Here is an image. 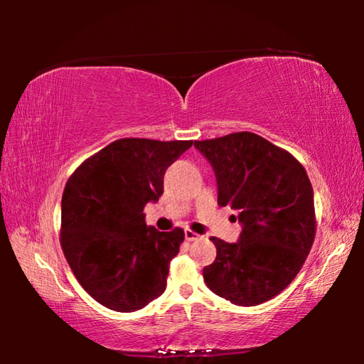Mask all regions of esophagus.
I'll list each match as a JSON object with an SVG mask.
<instances>
[{
	"label": "esophagus",
	"mask_w": 364,
	"mask_h": 364,
	"mask_svg": "<svg viewBox=\"0 0 364 364\" xmlns=\"http://www.w3.org/2000/svg\"><path fill=\"white\" fill-rule=\"evenodd\" d=\"M184 237H186V241L193 242V241H197V239H200V234H197L191 230H184Z\"/></svg>",
	"instance_id": "obj_1"
}]
</instances>
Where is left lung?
Wrapping results in <instances>:
<instances>
[{
	"label": "left lung",
	"instance_id": "obj_1",
	"mask_svg": "<svg viewBox=\"0 0 364 364\" xmlns=\"http://www.w3.org/2000/svg\"><path fill=\"white\" fill-rule=\"evenodd\" d=\"M217 176L218 205L242 225L237 242L210 237L217 258L204 268L213 294L255 306L291 284L315 241L313 188L292 154L250 132L194 141Z\"/></svg>",
	"mask_w": 364,
	"mask_h": 364
}]
</instances>
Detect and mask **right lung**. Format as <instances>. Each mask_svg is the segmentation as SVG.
<instances>
[{
  "instance_id": "add662e5",
  "label": "right lung",
  "mask_w": 364,
  "mask_h": 364,
  "mask_svg": "<svg viewBox=\"0 0 364 364\" xmlns=\"http://www.w3.org/2000/svg\"><path fill=\"white\" fill-rule=\"evenodd\" d=\"M193 141L123 138L86 159L63 194L60 245L80 284L115 311L144 308L164 294L184 231L147 226V202L164 193V175Z\"/></svg>"
}]
</instances>
